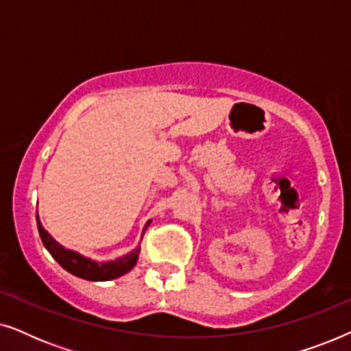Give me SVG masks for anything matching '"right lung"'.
Masks as SVG:
<instances>
[{"instance_id": "1", "label": "right lung", "mask_w": 351, "mask_h": 351, "mask_svg": "<svg viewBox=\"0 0 351 351\" xmlns=\"http://www.w3.org/2000/svg\"><path fill=\"white\" fill-rule=\"evenodd\" d=\"M36 223H38V232H40L41 241L45 244V247L49 251L52 257L56 258L57 263L66 270L71 275L83 278V280L88 281H110L114 280V278H119L126 275L128 271H131L134 265L137 263L138 252H141V246L132 249L131 252L124 254V256L114 258V261H107V262H97L94 258H89L83 256V254L71 251V249H66L62 246L60 243H57L54 238L47 233V230L43 227L40 219H38L36 214ZM152 223V220H148L143 227L142 237L148 228V225Z\"/></svg>"}]
</instances>
